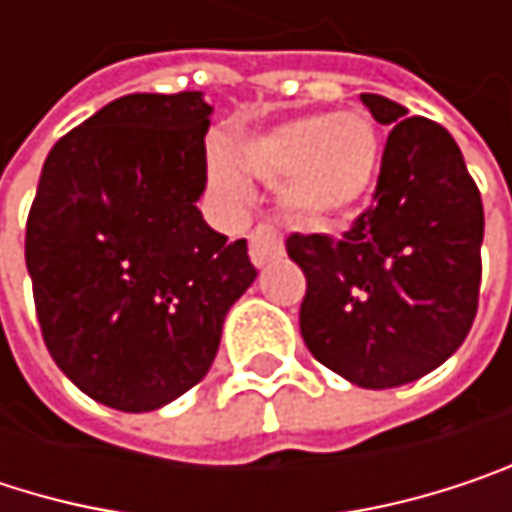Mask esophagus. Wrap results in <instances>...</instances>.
Segmentation results:
<instances>
[{"label":"esophagus","mask_w":512,"mask_h":512,"mask_svg":"<svg viewBox=\"0 0 512 512\" xmlns=\"http://www.w3.org/2000/svg\"><path fill=\"white\" fill-rule=\"evenodd\" d=\"M249 252H252L255 266H266L269 260H278V257L284 255L281 234L272 225H257L249 234Z\"/></svg>","instance_id":"1"}]
</instances>
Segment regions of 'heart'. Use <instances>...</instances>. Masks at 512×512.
I'll use <instances>...</instances> for the list:
<instances>
[{"label":"heart","instance_id":"b5f03b06","mask_svg":"<svg viewBox=\"0 0 512 512\" xmlns=\"http://www.w3.org/2000/svg\"><path fill=\"white\" fill-rule=\"evenodd\" d=\"M237 162L263 183H281V207L290 219L326 228L350 216L376 183L382 139L370 115H302L246 139ZM213 177L228 195L246 183L228 156L213 159Z\"/></svg>","mask_w":512,"mask_h":512}]
</instances>
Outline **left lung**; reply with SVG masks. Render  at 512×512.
<instances>
[{"label": "left lung", "instance_id": "1", "mask_svg": "<svg viewBox=\"0 0 512 512\" xmlns=\"http://www.w3.org/2000/svg\"><path fill=\"white\" fill-rule=\"evenodd\" d=\"M361 100L391 124L373 204L341 240L290 234L287 255L308 281L299 329L311 356L361 388H394L448 361L474 323L483 201L442 124Z\"/></svg>", "mask_w": 512, "mask_h": 512}]
</instances>
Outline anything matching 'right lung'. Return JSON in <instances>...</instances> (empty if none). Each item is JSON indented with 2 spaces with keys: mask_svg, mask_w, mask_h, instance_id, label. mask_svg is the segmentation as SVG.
<instances>
[{
  "mask_svg": "<svg viewBox=\"0 0 512 512\" xmlns=\"http://www.w3.org/2000/svg\"><path fill=\"white\" fill-rule=\"evenodd\" d=\"M213 106L127 94L52 145L26 222L44 344L103 406L151 412L198 385L257 269L195 201Z\"/></svg>",
  "mask_w": 512,
  "mask_h": 512,
  "instance_id": "obj_1",
  "label": "right lung"
}]
</instances>
